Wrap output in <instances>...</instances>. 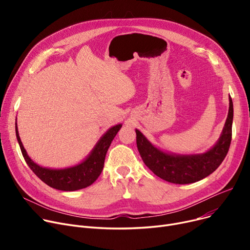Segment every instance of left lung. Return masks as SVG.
Masks as SVG:
<instances>
[{
	"label": "left lung",
	"mask_w": 250,
	"mask_h": 250,
	"mask_svg": "<svg viewBox=\"0 0 250 250\" xmlns=\"http://www.w3.org/2000/svg\"><path fill=\"white\" fill-rule=\"evenodd\" d=\"M233 102L229 96V111L222 134L215 145L202 154L180 155L165 152L136 128L137 147L144 163L158 177L176 185H187L213 173L225 159L232 139Z\"/></svg>",
	"instance_id": "8db88e82"
}]
</instances>
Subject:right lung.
I'll return each mask as SVG.
<instances>
[{"instance_id":"add662e5","label":"right lung","mask_w":250,"mask_h":250,"mask_svg":"<svg viewBox=\"0 0 250 250\" xmlns=\"http://www.w3.org/2000/svg\"><path fill=\"white\" fill-rule=\"evenodd\" d=\"M122 126V124H118L107 129L96 143L95 147L92 149L90 154L81 163L62 169H52L36 164L23 147V144L19 137L17 123L15 128L17 141L19 143L22 155L26 163L36 174V176L52 188L63 191H74L91 186L99 177L104 166V160L107 150Z\"/></svg>"}]
</instances>
